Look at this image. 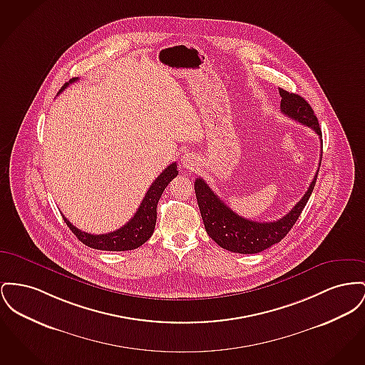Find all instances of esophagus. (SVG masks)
<instances>
[{"instance_id": "esophagus-1", "label": "esophagus", "mask_w": 365, "mask_h": 365, "mask_svg": "<svg viewBox=\"0 0 365 365\" xmlns=\"http://www.w3.org/2000/svg\"><path fill=\"white\" fill-rule=\"evenodd\" d=\"M180 163H182V165H183L186 170H195V168L200 165L198 158H197V155L193 154V153H186V154L182 157Z\"/></svg>"}]
</instances>
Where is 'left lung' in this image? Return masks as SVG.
<instances>
[{
    "mask_svg": "<svg viewBox=\"0 0 365 365\" xmlns=\"http://www.w3.org/2000/svg\"><path fill=\"white\" fill-rule=\"evenodd\" d=\"M279 92L281 96L279 108L282 114L313 129L322 138V128L312 106L297 93L282 88H279ZM319 165H322V161ZM319 170L299 202H297L288 214L274 222H254L240 216L212 192L204 179L197 178L194 190L208 236L219 247L237 254H257L270 248L287 236L298 220L314 189Z\"/></svg>",
    "mask_w": 365,
    "mask_h": 365,
    "instance_id": "8db88e82",
    "label": "left lung"
}]
</instances>
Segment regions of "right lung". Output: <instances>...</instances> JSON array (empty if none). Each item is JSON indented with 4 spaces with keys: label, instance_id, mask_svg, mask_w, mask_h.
Returning a JSON list of instances; mask_svg holds the SVG:
<instances>
[{
    "label": "right lung",
    "instance_id": "obj_1",
    "mask_svg": "<svg viewBox=\"0 0 365 365\" xmlns=\"http://www.w3.org/2000/svg\"><path fill=\"white\" fill-rule=\"evenodd\" d=\"M78 78H73L68 83H66L62 86L61 92L65 89L68 84L77 81ZM178 176V165L176 163H172L164 171L157 176V179L151 183L148 193L145 198L142 200L136 214L133 215L132 219H129L128 223L120 227L115 232L106 233V235H91L86 233L76 226H73L63 215L66 225L68 229L76 235V237L88 247L101 250V251H130L135 250L140 245H143L149 238H150L154 227H155V220H157V204L160 197L163 195V192L168 186V183L172 179Z\"/></svg>",
    "mask_w": 365,
    "mask_h": 365
}]
</instances>
